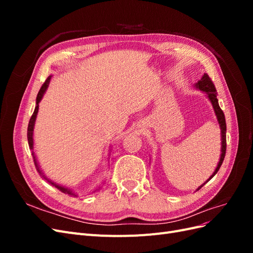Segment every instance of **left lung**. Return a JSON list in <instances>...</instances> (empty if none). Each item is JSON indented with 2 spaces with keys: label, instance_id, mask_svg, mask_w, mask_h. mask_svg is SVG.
Wrapping results in <instances>:
<instances>
[{
  "label": "left lung",
  "instance_id": "left-lung-1",
  "mask_svg": "<svg viewBox=\"0 0 253 253\" xmlns=\"http://www.w3.org/2000/svg\"><path fill=\"white\" fill-rule=\"evenodd\" d=\"M195 87L197 89L203 90L204 93H206L207 96H208L209 100L212 103L214 113H215V115H216V118H217L218 125H219V127H220V137H221V139H220L221 140V143H220L221 144V147H220V152H221L220 153V158H219V162H218V165L216 167L215 171L213 172V174L210 176L209 179L206 181V182H208L213 177V176L217 173V171L219 170V168H220L221 164H223L225 155H226V147H227V143H226V129H227V127H226V119H225V115H224L223 111H221V109L219 108V105H218L216 88H215V86H214V84H213L212 80L210 79L209 76L207 75V74H204L202 79L195 84ZM206 182L203 183V185L200 188H197L196 191H198L204 185H206Z\"/></svg>",
  "mask_w": 253,
  "mask_h": 253
}]
</instances>
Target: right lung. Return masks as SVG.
I'll return each mask as SVG.
<instances>
[{"instance_id": "right-lung-1", "label": "right lung", "mask_w": 253, "mask_h": 253, "mask_svg": "<svg viewBox=\"0 0 253 253\" xmlns=\"http://www.w3.org/2000/svg\"><path fill=\"white\" fill-rule=\"evenodd\" d=\"M50 78H51V76H49V77H48L46 80H45V82L43 83V85L41 86V88H40V90H39V93H38L37 101H36V108H35L34 114L32 115V118H30V120H29V124H28V127H27V139H28L29 149L32 150V151L34 150V127H35V122H36V118H37V114H38V111H39V103H40V101L42 100V97H43L44 93H45V91H46V89H47V87H48V84H49ZM33 156H34V162H35L36 169H37L38 172H39V174L42 176V177H43L44 179H46V180L50 183V185H52L53 187L57 188L59 191H61V192H63V193L68 194V195L77 196V195L75 194V192H73V191H72L71 189H68V188L63 187V186H60V185H58V183L49 180V179L46 177V176H45V175L42 173V171L40 170V167H39V165H38V163H37V159H36L34 151H33ZM99 189H100V187H99ZM99 189H96L95 191H97V190H99ZM95 191H94V192H95Z\"/></svg>"}]
</instances>
